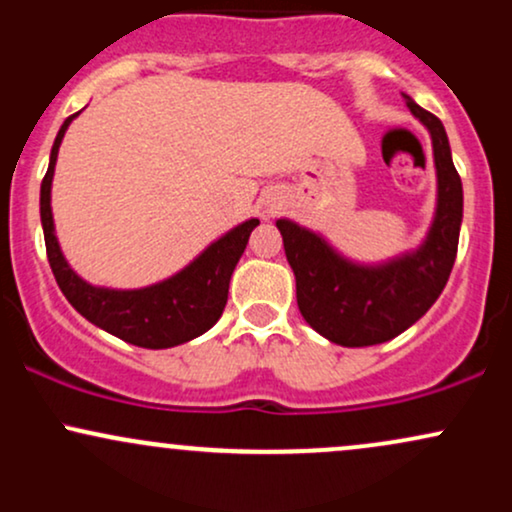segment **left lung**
<instances>
[{"label":"left lung","mask_w":512,"mask_h":512,"mask_svg":"<svg viewBox=\"0 0 512 512\" xmlns=\"http://www.w3.org/2000/svg\"><path fill=\"white\" fill-rule=\"evenodd\" d=\"M411 115L431 134L438 195L424 243L385 262L344 257L325 236L279 219L286 260L296 276L298 310L317 334L339 346H373L409 330L438 301L457 255L462 180L452 163L443 122L404 96Z\"/></svg>","instance_id":"obj_1"}]
</instances>
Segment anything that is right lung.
Instances as JSON below:
<instances>
[{
  "label": "right lung",
  "instance_id": "1",
  "mask_svg": "<svg viewBox=\"0 0 512 512\" xmlns=\"http://www.w3.org/2000/svg\"><path fill=\"white\" fill-rule=\"evenodd\" d=\"M76 115L67 117L57 132L50 151L48 173L40 185V223H43L45 248H48V260L57 286L62 289L64 298L74 305L76 313L122 342L142 346V349H170V346L190 342L211 330L221 317L228 301L231 274L245 252L252 228L260 226V219L238 223L236 228L207 245L187 267L158 284L142 286V289H108V286L88 284L69 267L67 257L62 255L50 207L57 154H60L64 132Z\"/></svg>",
  "mask_w": 512,
  "mask_h": 512
}]
</instances>
